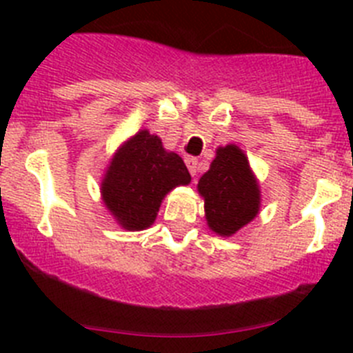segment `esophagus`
<instances>
[{"mask_svg":"<svg viewBox=\"0 0 353 353\" xmlns=\"http://www.w3.org/2000/svg\"><path fill=\"white\" fill-rule=\"evenodd\" d=\"M185 164H187V168H189V173H191L192 176H196V174H198V166H199L198 159H196V157H187L185 159Z\"/></svg>","mask_w":353,"mask_h":353,"instance_id":"1","label":"esophagus"}]
</instances>
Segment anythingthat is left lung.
<instances>
[{
  "instance_id": "left-lung-1",
  "label": "left lung",
  "mask_w": 353,
  "mask_h": 353,
  "mask_svg": "<svg viewBox=\"0 0 353 353\" xmlns=\"http://www.w3.org/2000/svg\"><path fill=\"white\" fill-rule=\"evenodd\" d=\"M198 191L205 198L208 226L223 236L239 232L256 217L260 208L258 183L248 157L235 145L217 150L210 170L199 179Z\"/></svg>"
}]
</instances>
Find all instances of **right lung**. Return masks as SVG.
<instances>
[{"label": "right lung", "mask_w": 353, "mask_h": 353, "mask_svg": "<svg viewBox=\"0 0 353 353\" xmlns=\"http://www.w3.org/2000/svg\"><path fill=\"white\" fill-rule=\"evenodd\" d=\"M191 174L182 157L166 152L157 136L141 130L118 150L102 182L105 207L127 230H145L157 217L162 198Z\"/></svg>", "instance_id": "obj_1"}]
</instances>
